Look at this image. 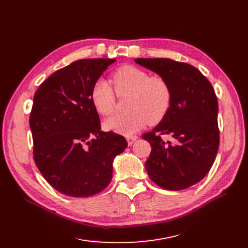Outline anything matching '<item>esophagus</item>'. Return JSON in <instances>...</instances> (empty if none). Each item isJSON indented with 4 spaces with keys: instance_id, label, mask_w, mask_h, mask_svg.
Segmentation results:
<instances>
[{
    "instance_id": "obj_1",
    "label": "esophagus",
    "mask_w": 248,
    "mask_h": 248,
    "mask_svg": "<svg viewBox=\"0 0 248 248\" xmlns=\"http://www.w3.org/2000/svg\"><path fill=\"white\" fill-rule=\"evenodd\" d=\"M137 138H138V136H136V135H128V136H126V140H128V144L131 145L133 142L136 140Z\"/></svg>"
}]
</instances>
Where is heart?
<instances>
[{"label":"heart","instance_id":"1","mask_svg":"<svg viewBox=\"0 0 248 248\" xmlns=\"http://www.w3.org/2000/svg\"><path fill=\"white\" fill-rule=\"evenodd\" d=\"M113 84L117 96L129 94L125 100L128 110L108 117L104 123L107 130L131 134L148 123H160L170 111L172 89L161 75H150L147 70L124 65L113 74ZM115 93L106 79L95 80L90 91L95 110L101 115L111 114L116 106Z\"/></svg>","mask_w":248,"mask_h":248}]
</instances>
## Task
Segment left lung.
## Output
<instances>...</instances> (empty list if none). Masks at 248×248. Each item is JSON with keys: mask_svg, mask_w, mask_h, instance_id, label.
Segmentation results:
<instances>
[{"mask_svg": "<svg viewBox=\"0 0 248 248\" xmlns=\"http://www.w3.org/2000/svg\"><path fill=\"white\" fill-rule=\"evenodd\" d=\"M135 62L163 76L173 95L167 116L153 131L142 134L152 147L145 161L148 175L164 189L187 188L204 178L218 152V100L214 88L189 63L170 59Z\"/></svg>", "mask_w": 248, "mask_h": 248, "instance_id": "8db88e82", "label": "left lung"}]
</instances>
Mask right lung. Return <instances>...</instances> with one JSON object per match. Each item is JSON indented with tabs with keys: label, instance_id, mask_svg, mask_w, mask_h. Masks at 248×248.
Instances as JSON below:
<instances>
[{
	"label": "right lung",
	"instance_id": "1",
	"mask_svg": "<svg viewBox=\"0 0 248 248\" xmlns=\"http://www.w3.org/2000/svg\"><path fill=\"white\" fill-rule=\"evenodd\" d=\"M115 61H76L50 75L34 94L29 118L34 162L62 194L82 198L104 190L114 157L128 145L124 136L100 131L90 98L94 81Z\"/></svg>",
	"mask_w": 248,
	"mask_h": 248
}]
</instances>
